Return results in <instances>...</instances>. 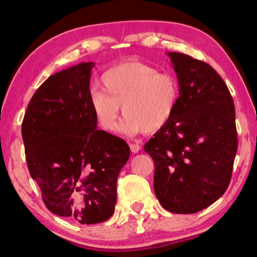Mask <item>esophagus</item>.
<instances>
[{"label": "esophagus", "instance_id": "esophagus-1", "mask_svg": "<svg viewBox=\"0 0 257 257\" xmlns=\"http://www.w3.org/2000/svg\"><path fill=\"white\" fill-rule=\"evenodd\" d=\"M129 146H130V150H132L133 153H138V152L141 151V146H139L138 144H135V143L134 144H130Z\"/></svg>", "mask_w": 257, "mask_h": 257}]
</instances>
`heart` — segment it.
Instances as JSON below:
<instances>
[{
    "instance_id": "b5f03b06",
    "label": "heart",
    "mask_w": 257,
    "mask_h": 257,
    "mask_svg": "<svg viewBox=\"0 0 257 257\" xmlns=\"http://www.w3.org/2000/svg\"><path fill=\"white\" fill-rule=\"evenodd\" d=\"M103 90L94 89L89 103L95 119L106 132L116 127L120 106L124 118L118 132L127 136L156 133L164 128L180 98L178 80L149 64L129 61L112 67L102 76Z\"/></svg>"
}]
</instances>
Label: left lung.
<instances>
[{"label":"left lung","mask_w":257,"mask_h":257,"mask_svg":"<svg viewBox=\"0 0 257 257\" xmlns=\"http://www.w3.org/2000/svg\"><path fill=\"white\" fill-rule=\"evenodd\" d=\"M180 98L172 119L144 146L155 164L154 191L165 210L191 214L219 199L237 153L236 112L225 82L210 64L168 52Z\"/></svg>","instance_id":"left-lung-1"}]
</instances>
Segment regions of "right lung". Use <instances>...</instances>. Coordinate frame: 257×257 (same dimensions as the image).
Segmentation results:
<instances>
[{"label": "right lung", "mask_w": 257, "mask_h": 257, "mask_svg": "<svg viewBox=\"0 0 257 257\" xmlns=\"http://www.w3.org/2000/svg\"><path fill=\"white\" fill-rule=\"evenodd\" d=\"M84 62L56 72L30 99L21 134L29 173L56 215L81 224L106 221L116 203V180L130 149L97 130L90 107V72Z\"/></svg>", "instance_id": "right-lung-1"}]
</instances>
